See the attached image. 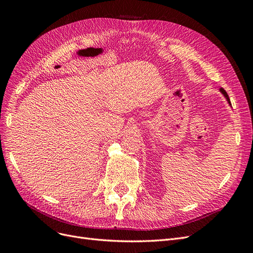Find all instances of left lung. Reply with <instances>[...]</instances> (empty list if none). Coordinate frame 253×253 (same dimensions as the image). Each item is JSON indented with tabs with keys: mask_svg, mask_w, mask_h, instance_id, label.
Wrapping results in <instances>:
<instances>
[{
	"mask_svg": "<svg viewBox=\"0 0 253 253\" xmlns=\"http://www.w3.org/2000/svg\"><path fill=\"white\" fill-rule=\"evenodd\" d=\"M220 91H221V93H223V95H224V96L226 97V99H227V101H228V103L231 105V103H230V99H229V96H228V94L226 93V90H225L224 88H220Z\"/></svg>",
	"mask_w": 253,
	"mask_h": 253,
	"instance_id": "left-lung-1",
	"label": "left lung"
}]
</instances>
